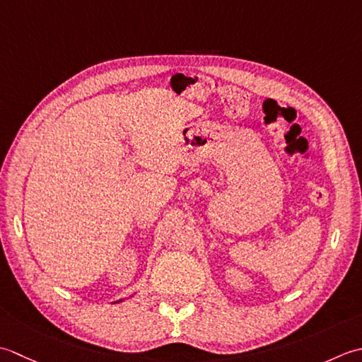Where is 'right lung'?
Here are the masks:
<instances>
[{"label": "right lung", "mask_w": 362, "mask_h": 362, "mask_svg": "<svg viewBox=\"0 0 362 362\" xmlns=\"http://www.w3.org/2000/svg\"><path fill=\"white\" fill-rule=\"evenodd\" d=\"M120 301H122V300H120Z\"/></svg>", "instance_id": "1"}]
</instances>
